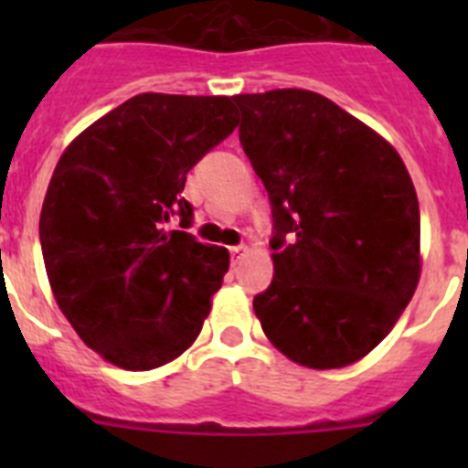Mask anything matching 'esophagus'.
<instances>
[{
	"label": "esophagus",
	"instance_id": "obj_1",
	"mask_svg": "<svg viewBox=\"0 0 468 468\" xmlns=\"http://www.w3.org/2000/svg\"><path fill=\"white\" fill-rule=\"evenodd\" d=\"M246 250H248L246 246H231V248H229V253H231V262L237 264L239 260H241V255L246 253Z\"/></svg>",
	"mask_w": 468,
	"mask_h": 468
}]
</instances>
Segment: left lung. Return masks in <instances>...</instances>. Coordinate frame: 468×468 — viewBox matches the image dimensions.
I'll list each match as a JSON object with an SVG mask.
<instances>
[{"mask_svg": "<svg viewBox=\"0 0 468 468\" xmlns=\"http://www.w3.org/2000/svg\"><path fill=\"white\" fill-rule=\"evenodd\" d=\"M243 152L274 215V281L253 300L267 340L312 370L361 361L421 274L420 204L399 152L325 95L241 93Z\"/></svg>", "mask_w": 468, "mask_h": 468, "instance_id": "1", "label": "left lung"}]
</instances>
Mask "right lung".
<instances>
[{"label":"right lung","instance_id":"right-lung-1","mask_svg":"<svg viewBox=\"0 0 468 468\" xmlns=\"http://www.w3.org/2000/svg\"><path fill=\"white\" fill-rule=\"evenodd\" d=\"M237 126L227 95L140 93L58 159L39 218L44 267L69 325L112 366L154 370L201 333L229 253L164 225L180 215L189 227V168Z\"/></svg>","mask_w":468,"mask_h":468}]
</instances>
